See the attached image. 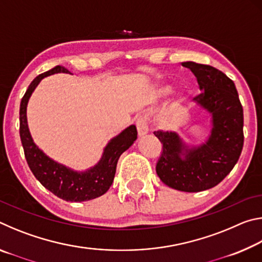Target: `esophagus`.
<instances>
[{
  "label": "esophagus",
  "instance_id": "34e87169",
  "mask_svg": "<svg viewBox=\"0 0 262 262\" xmlns=\"http://www.w3.org/2000/svg\"><path fill=\"white\" fill-rule=\"evenodd\" d=\"M136 128H137V133H139L140 137H143L144 135L148 134L149 132V127H148V120L145 117H139L136 119Z\"/></svg>",
  "mask_w": 262,
  "mask_h": 262
}]
</instances>
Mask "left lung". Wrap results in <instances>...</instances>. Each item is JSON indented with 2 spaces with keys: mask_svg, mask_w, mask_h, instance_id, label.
<instances>
[{
  "mask_svg": "<svg viewBox=\"0 0 262 262\" xmlns=\"http://www.w3.org/2000/svg\"><path fill=\"white\" fill-rule=\"evenodd\" d=\"M181 64L198 79L202 92L194 99L211 114V134L206 143L187 148L176 133L154 132L162 143L156 172L168 187L193 193L215 187L236 165L244 145V113L234 83L224 73L192 61Z\"/></svg>",
  "mask_w": 262,
  "mask_h": 262,
  "instance_id": "obj_1",
  "label": "left lung"
}]
</instances>
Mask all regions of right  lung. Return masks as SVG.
Returning <instances> with one entry per match:
<instances>
[{
	"label": "right lung",
	"instance_id": "right-lung-1",
	"mask_svg": "<svg viewBox=\"0 0 262 262\" xmlns=\"http://www.w3.org/2000/svg\"><path fill=\"white\" fill-rule=\"evenodd\" d=\"M56 73L72 74L68 69L56 66L48 72L40 74L31 82L25 95L20 101L19 108V135L23 144L24 155L29 167L43 187L66 201L82 202L99 198L107 192L113 183L119 157L130 147L137 139V130L134 125L126 128L121 134L110 141L104 150L103 157L86 172H75L47 157L30 135L28 120H26V106L34 89L43 77Z\"/></svg>",
	"mask_w": 262,
	"mask_h": 262
}]
</instances>
